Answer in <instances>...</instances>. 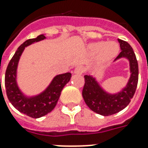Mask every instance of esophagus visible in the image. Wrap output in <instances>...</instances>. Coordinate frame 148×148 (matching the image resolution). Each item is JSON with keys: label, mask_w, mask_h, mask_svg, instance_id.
Wrapping results in <instances>:
<instances>
[{"label": "esophagus", "mask_w": 148, "mask_h": 148, "mask_svg": "<svg viewBox=\"0 0 148 148\" xmlns=\"http://www.w3.org/2000/svg\"><path fill=\"white\" fill-rule=\"evenodd\" d=\"M84 72V68L82 66H77V67L74 69V73L76 74H82Z\"/></svg>", "instance_id": "1"}]
</instances>
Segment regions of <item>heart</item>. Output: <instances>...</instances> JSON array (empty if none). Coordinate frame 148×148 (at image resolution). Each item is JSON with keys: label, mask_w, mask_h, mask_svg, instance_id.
I'll return each instance as SVG.
<instances>
[{"label": "heart", "mask_w": 148, "mask_h": 148, "mask_svg": "<svg viewBox=\"0 0 148 148\" xmlns=\"http://www.w3.org/2000/svg\"><path fill=\"white\" fill-rule=\"evenodd\" d=\"M90 52L93 55L98 54V62L100 63H106L111 61L118 55L120 50L119 45L116 42H96L89 46Z\"/></svg>", "instance_id": "b5f03b06"}]
</instances>
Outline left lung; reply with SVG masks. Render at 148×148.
<instances>
[{
	"label": "left lung",
	"mask_w": 148,
	"mask_h": 148,
	"mask_svg": "<svg viewBox=\"0 0 148 148\" xmlns=\"http://www.w3.org/2000/svg\"><path fill=\"white\" fill-rule=\"evenodd\" d=\"M121 52L114 62L126 58L129 62L130 77L127 82L120 91L112 93L106 90L96 77L85 75V85L82 90L84 101L92 111L102 116H110L117 113L130 103L133 97L139 77V68L136 57L129 43L118 39Z\"/></svg>",
	"instance_id": "1"
}]
</instances>
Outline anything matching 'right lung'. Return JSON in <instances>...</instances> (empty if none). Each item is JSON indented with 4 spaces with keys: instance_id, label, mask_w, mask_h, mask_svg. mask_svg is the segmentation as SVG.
<instances>
[{
    "instance_id": "1",
    "label": "right lung",
    "mask_w": 148,
    "mask_h": 148,
    "mask_svg": "<svg viewBox=\"0 0 148 148\" xmlns=\"http://www.w3.org/2000/svg\"><path fill=\"white\" fill-rule=\"evenodd\" d=\"M46 39L44 35H39L35 39L26 40L22 43L9 62L5 72V85L9 101L18 111L32 118L45 116L55 109L63 87L70 82V72L58 74L53 77L45 90L36 95H27L19 87L17 69L19 61L25 47Z\"/></svg>"
}]
</instances>
